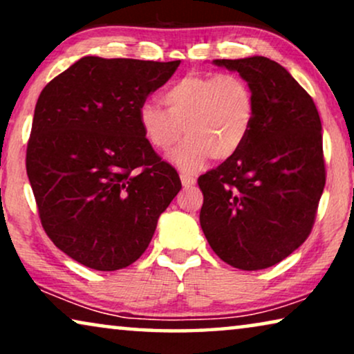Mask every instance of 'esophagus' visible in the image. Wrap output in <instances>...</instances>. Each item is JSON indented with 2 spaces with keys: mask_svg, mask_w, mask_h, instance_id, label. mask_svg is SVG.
Wrapping results in <instances>:
<instances>
[{
  "mask_svg": "<svg viewBox=\"0 0 354 354\" xmlns=\"http://www.w3.org/2000/svg\"><path fill=\"white\" fill-rule=\"evenodd\" d=\"M180 180H182L183 187H192V185H195V183H196V178L190 176V174H185V172L180 174Z\"/></svg>",
  "mask_w": 354,
  "mask_h": 354,
  "instance_id": "esophagus-1",
  "label": "esophagus"
}]
</instances>
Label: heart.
Instances as JSON below:
<instances>
[{
  "instance_id": "obj_1",
  "label": "heart",
  "mask_w": 354,
  "mask_h": 354,
  "mask_svg": "<svg viewBox=\"0 0 354 354\" xmlns=\"http://www.w3.org/2000/svg\"><path fill=\"white\" fill-rule=\"evenodd\" d=\"M164 106L145 101L138 119L149 145L167 153L182 133L185 142L172 154L183 171H195L207 158L224 161L248 138L256 100L248 82L236 74H187L162 93Z\"/></svg>"
}]
</instances>
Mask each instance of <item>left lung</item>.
<instances>
[{
    "instance_id": "left-lung-1",
    "label": "left lung",
    "mask_w": 354,
    "mask_h": 354,
    "mask_svg": "<svg viewBox=\"0 0 354 354\" xmlns=\"http://www.w3.org/2000/svg\"><path fill=\"white\" fill-rule=\"evenodd\" d=\"M253 88L256 115L239 151L198 178L200 224L224 263L259 270L311 234L326 185L316 104L288 71L264 56L216 59Z\"/></svg>"
}]
</instances>
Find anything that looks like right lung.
<instances>
[{
	"label": "right lung",
	"instance_id": "add662e5",
	"mask_svg": "<svg viewBox=\"0 0 354 354\" xmlns=\"http://www.w3.org/2000/svg\"><path fill=\"white\" fill-rule=\"evenodd\" d=\"M178 64L85 56L38 96L26 158L38 216L53 243L86 268L135 263L180 192L138 119Z\"/></svg>",
	"mask_w": 354,
	"mask_h": 354
}]
</instances>
